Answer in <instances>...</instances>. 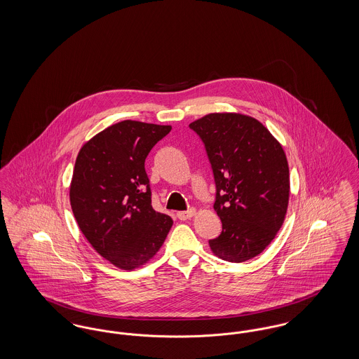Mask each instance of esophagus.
Segmentation results:
<instances>
[{
	"label": "esophagus",
	"instance_id": "obj_1",
	"mask_svg": "<svg viewBox=\"0 0 359 359\" xmlns=\"http://www.w3.org/2000/svg\"><path fill=\"white\" fill-rule=\"evenodd\" d=\"M195 214H196V210H195V208H191V210H188V211H179V212H177V218H179L180 221H187L189 218H192Z\"/></svg>",
	"mask_w": 359,
	"mask_h": 359
}]
</instances>
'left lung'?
Here are the masks:
<instances>
[{
    "instance_id": "obj_1",
    "label": "left lung",
    "mask_w": 359,
    "mask_h": 359,
    "mask_svg": "<svg viewBox=\"0 0 359 359\" xmlns=\"http://www.w3.org/2000/svg\"><path fill=\"white\" fill-rule=\"evenodd\" d=\"M205 142L214 179V210L222 233L210 239L214 256L243 262L262 253L285 221L290 167L277 138L241 113H211L189 123Z\"/></svg>"
}]
</instances>
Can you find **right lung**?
I'll list each match as a JSON object with an SVG mask.
<instances>
[{
  "label": "right lung",
  "mask_w": 359,
  "mask_h": 359,
  "mask_svg": "<svg viewBox=\"0 0 359 359\" xmlns=\"http://www.w3.org/2000/svg\"><path fill=\"white\" fill-rule=\"evenodd\" d=\"M171 125L121 121L83 144L69 184V203L93 249L114 266L148 264L171 230V217L154 211L145 158Z\"/></svg>",
  "instance_id": "add662e5"
}]
</instances>
